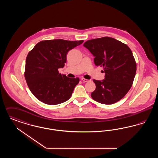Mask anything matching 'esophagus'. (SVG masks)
I'll list each match as a JSON object with an SVG mask.
<instances>
[{"label":"esophagus","mask_w":158,"mask_h":158,"mask_svg":"<svg viewBox=\"0 0 158 158\" xmlns=\"http://www.w3.org/2000/svg\"><path fill=\"white\" fill-rule=\"evenodd\" d=\"M81 80L83 82H88L90 81V80H88V79H85V78H83V77H82V78H81Z\"/></svg>","instance_id":"34e87169"}]
</instances>
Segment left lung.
I'll return each mask as SVG.
<instances>
[{
    "label": "left lung",
    "instance_id": "left-lung-1",
    "mask_svg": "<svg viewBox=\"0 0 158 158\" xmlns=\"http://www.w3.org/2000/svg\"><path fill=\"white\" fill-rule=\"evenodd\" d=\"M83 46L94 56L95 64L103 67L105 72L104 80H93L96 89L91 94L92 98L103 104L120 101L131 88L135 77L136 63L131 50L108 37L88 40Z\"/></svg>",
    "mask_w": 158,
    "mask_h": 158
}]
</instances>
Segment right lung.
Returning <instances> with one entry per match:
<instances>
[{"label": "right lung", "mask_w": 158, "mask_h": 158, "mask_svg": "<svg viewBox=\"0 0 158 158\" xmlns=\"http://www.w3.org/2000/svg\"><path fill=\"white\" fill-rule=\"evenodd\" d=\"M83 42L62 39L39 42L27 55L25 78L32 94L41 102L57 105L71 97L79 79L59 73L68 52Z\"/></svg>", "instance_id": "1"}]
</instances>
